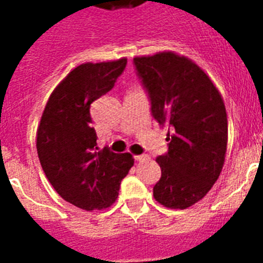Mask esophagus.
I'll return each instance as SVG.
<instances>
[{
  "label": "esophagus",
  "instance_id": "esophagus-1",
  "mask_svg": "<svg viewBox=\"0 0 263 263\" xmlns=\"http://www.w3.org/2000/svg\"><path fill=\"white\" fill-rule=\"evenodd\" d=\"M136 161H142V160H146L147 158V154H140V156H134Z\"/></svg>",
  "mask_w": 263,
  "mask_h": 263
}]
</instances>
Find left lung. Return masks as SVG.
Listing matches in <instances>:
<instances>
[{
    "instance_id": "left-lung-1",
    "label": "left lung",
    "mask_w": 263,
    "mask_h": 263,
    "mask_svg": "<svg viewBox=\"0 0 263 263\" xmlns=\"http://www.w3.org/2000/svg\"><path fill=\"white\" fill-rule=\"evenodd\" d=\"M152 102L153 117L168 125V153L157 157L158 203L187 209L216 183L224 166L228 120L220 91L192 60L173 51L134 59Z\"/></svg>"
}]
</instances>
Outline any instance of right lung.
Segmentation results:
<instances>
[{"label":"right lung","mask_w":263,"mask_h":263,"mask_svg":"<svg viewBox=\"0 0 263 263\" xmlns=\"http://www.w3.org/2000/svg\"><path fill=\"white\" fill-rule=\"evenodd\" d=\"M127 59L72 69L47 101L36 131L39 162L57 194L83 210L109 208L134 166L129 153L97 147L91 103L115 86Z\"/></svg>","instance_id":"add662e5"}]
</instances>
